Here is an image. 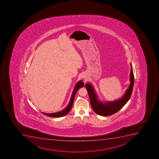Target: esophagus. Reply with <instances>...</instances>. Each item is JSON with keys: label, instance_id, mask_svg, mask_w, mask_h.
I'll return each instance as SVG.
<instances>
[{"label": "esophagus", "instance_id": "34e87169", "mask_svg": "<svg viewBox=\"0 0 159 159\" xmlns=\"http://www.w3.org/2000/svg\"><path fill=\"white\" fill-rule=\"evenodd\" d=\"M82 78L84 79H85V80H86V79H87V77H86V76H85V75H82Z\"/></svg>", "mask_w": 159, "mask_h": 159}]
</instances>
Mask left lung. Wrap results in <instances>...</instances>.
Here are the masks:
<instances>
[{
	"instance_id": "1",
	"label": "left lung",
	"mask_w": 159,
	"mask_h": 159,
	"mask_svg": "<svg viewBox=\"0 0 159 159\" xmlns=\"http://www.w3.org/2000/svg\"><path fill=\"white\" fill-rule=\"evenodd\" d=\"M130 65V72L129 75L130 84L122 96L118 99L113 101H101L98 97V94L94 87L91 84L88 82L85 88L88 92L92 108L94 111L98 115L102 116H108L116 113L124 106L129 101L132 94L134 85V75L132 64Z\"/></svg>"
}]
</instances>
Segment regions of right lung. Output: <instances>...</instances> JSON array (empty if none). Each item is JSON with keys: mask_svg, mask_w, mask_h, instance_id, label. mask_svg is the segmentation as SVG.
Segmentation results:
<instances>
[{"mask_svg": "<svg viewBox=\"0 0 159 159\" xmlns=\"http://www.w3.org/2000/svg\"><path fill=\"white\" fill-rule=\"evenodd\" d=\"M84 82L82 80L79 81L78 82L75 84V86L74 87V90L72 92V95L71 96L70 100L69 101V104H68V105L63 110H61L60 111L57 112H54V113H48L43 112H42L41 113H43V115H46L47 116L53 117V118L62 117V116H66L70 111V110L72 108V104L74 102V98H75V94L77 93V91L81 87H84Z\"/></svg>", "mask_w": 159, "mask_h": 159, "instance_id": "obj_1", "label": "right lung"}]
</instances>
